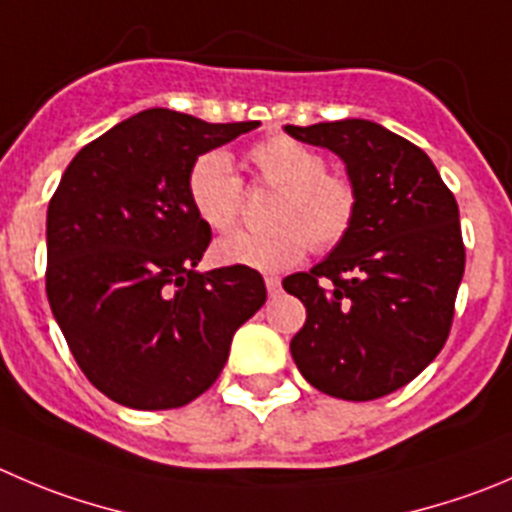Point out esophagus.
Segmentation results:
<instances>
[{"label": "esophagus", "mask_w": 512, "mask_h": 512, "mask_svg": "<svg viewBox=\"0 0 512 512\" xmlns=\"http://www.w3.org/2000/svg\"><path fill=\"white\" fill-rule=\"evenodd\" d=\"M266 291H269V296H276L281 291V279L279 276H266Z\"/></svg>", "instance_id": "34e87169"}]
</instances>
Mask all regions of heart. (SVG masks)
I'll return each instance as SVG.
<instances>
[{"instance_id": "1", "label": "heart", "mask_w": 512, "mask_h": 512, "mask_svg": "<svg viewBox=\"0 0 512 512\" xmlns=\"http://www.w3.org/2000/svg\"><path fill=\"white\" fill-rule=\"evenodd\" d=\"M256 178L279 191L271 208L269 231H238L213 248L228 266L256 271H284L299 264L309 243L316 251L334 248L357 216V188L344 175L329 173L319 150L289 138L271 135L248 153ZM188 201L196 216L213 231L236 226L243 188L231 158L208 150L188 170Z\"/></svg>"}]
</instances>
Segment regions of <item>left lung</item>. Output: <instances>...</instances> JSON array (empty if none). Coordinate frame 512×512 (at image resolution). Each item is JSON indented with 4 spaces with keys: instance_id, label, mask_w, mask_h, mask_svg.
Returning <instances> with one entry per match:
<instances>
[{
    "instance_id": "left-lung-1",
    "label": "left lung",
    "mask_w": 512,
    "mask_h": 512,
    "mask_svg": "<svg viewBox=\"0 0 512 512\" xmlns=\"http://www.w3.org/2000/svg\"><path fill=\"white\" fill-rule=\"evenodd\" d=\"M284 130L339 155L357 188L347 236L314 269L284 279L306 306L291 357L319 392L384 397L412 382L450 334L465 274L455 196L425 150L372 120Z\"/></svg>"
}]
</instances>
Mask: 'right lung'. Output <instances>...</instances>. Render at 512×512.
<instances>
[{
	"label": "right lung",
	"mask_w": 512,
	"mask_h": 512,
	"mask_svg": "<svg viewBox=\"0 0 512 512\" xmlns=\"http://www.w3.org/2000/svg\"><path fill=\"white\" fill-rule=\"evenodd\" d=\"M259 128L153 107L67 165L47 208V299L102 394L173 410L221 374L231 339L266 301L259 271H198L211 228L188 201L198 155Z\"/></svg>",
	"instance_id": "1"
}]
</instances>
